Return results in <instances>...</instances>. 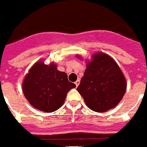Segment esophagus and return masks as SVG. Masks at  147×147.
Here are the masks:
<instances>
[{"label":"esophagus","instance_id":"34e87169","mask_svg":"<svg viewBox=\"0 0 147 147\" xmlns=\"http://www.w3.org/2000/svg\"><path fill=\"white\" fill-rule=\"evenodd\" d=\"M79 84H80V79H78V80L75 82V85L78 86L79 85Z\"/></svg>","mask_w":147,"mask_h":147}]
</instances>
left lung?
<instances>
[{"label":"left lung","instance_id":"8db88e82","mask_svg":"<svg viewBox=\"0 0 147 147\" xmlns=\"http://www.w3.org/2000/svg\"><path fill=\"white\" fill-rule=\"evenodd\" d=\"M126 86L125 78L117 62L107 54L98 53L87 62L77 90L90 109L104 113L120 103Z\"/></svg>","mask_w":147,"mask_h":147}]
</instances>
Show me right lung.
I'll return each instance as SVG.
<instances>
[{
  "instance_id": "right-lung-1",
  "label": "right lung",
  "mask_w": 147,
  "mask_h": 147,
  "mask_svg": "<svg viewBox=\"0 0 147 147\" xmlns=\"http://www.w3.org/2000/svg\"><path fill=\"white\" fill-rule=\"evenodd\" d=\"M76 85L68 80L65 72L57 70V65L38 61L30 68L22 82L26 99L36 109L53 113L61 107L67 93Z\"/></svg>"
}]
</instances>
